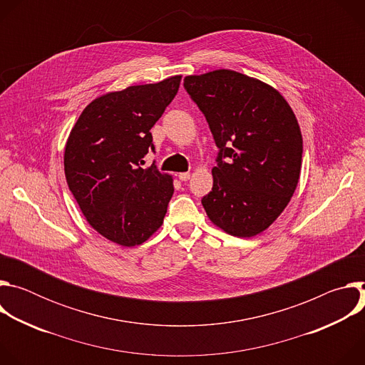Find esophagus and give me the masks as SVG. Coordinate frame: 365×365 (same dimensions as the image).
Instances as JSON below:
<instances>
[{
	"label": "esophagus",
	"instance_id": "34e87169",
	"mask_svg": "<svg viewBox=\"0 0 365 365\" xmlns=\"http://www.w3.org/2000/svg\"><path fill=\"white\" fill-rule=\"evenodd\" d=\"M179 179L182 182H187L190 179V173L189 172H185V173H179Z\"/></svg>",
	"mask_w": 365,
	"mask_h": 365
}]
</instances>
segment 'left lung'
Masks as SVG:
<instances>
[{
    "label": "left lung",
    "mask_w": 365,
    "mask_h": 365,
    "mask_svg": "<svg viewBox=\"0 0 365 365\" xmlns=\"http://www.w3.org/2000/svg\"><path fill=\"white\" fill-rule=\"evenodd\" d=\"M183 86L218 147L206 215L234 237L269 228L297 186L303 140L286 99L270 85L220 69L186 76Z\"/></svg>",
    "instance_id": "1"
}]
</instances>
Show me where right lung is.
Here are the masks:
<instances>
[{
    "mask_svg": "<svg viewBox=\"0 0 365 365\" xmlns=\"http://www.w3.org/2000/svg\"><path fill=\"white\" fill-rule=\"evenodd\" d=\"M182 76L128 86L92 101L72 128L65 176L82 214L102 237L124 247L144 242L163 224L172 176L144 155L154 150L151 127L178 93Z\"/></svg>",
    "mask_w": 365,
    "mask_h": 365,
    "instance_id": "add662e5",
    "label": "right lung"
}]
</instances>
